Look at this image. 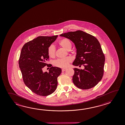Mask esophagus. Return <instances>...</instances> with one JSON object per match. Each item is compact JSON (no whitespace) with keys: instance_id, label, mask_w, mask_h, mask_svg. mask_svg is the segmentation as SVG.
Wrapping results in <instances>:
<instances>
[{"instance_id":"esophagus-1","label":"esophagus","mask_w":125,"mask_h":125,"mask_svg":"<svg viewBox=\"0 0 125 125\" xmlns=\"http://www.w3.org/2000/svg\"><path fill=\"white\" fill-rule=\"evenodd\" d=\"M66 68H63V69H62V72H65V71H66Z\"/></svg>"}]
</instances>
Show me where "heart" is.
<instances>
[{
	"label": "heart",
	"instance_id": "heart-1",
	"mask_svg": "<svg viewBox=\"0 0 125 125\" xmlns=\"http://www.w3.org/2000/svg\"><path fill=\"white\" fill-rule=\"evenodd\" d=\"M59 45L66 51L70 50L72 48V44L70 40L67 38H63L60 40L59 42ZM48 55L50 57H53L55 56V48L54 45H51L48 49ZM72 61V59L70 57H66L63 59H59L53 62L54 66L61 67L65 68L68 66L69 62Z\"/></svg>",
	"mask_w": 125,
	"mask_h": 125
}]
</instances>
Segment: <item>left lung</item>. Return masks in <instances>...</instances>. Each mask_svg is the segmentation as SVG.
Returning a JSON list of instances; mask_svg holds the SVG:
<instances>
[{"label":"left lung","mask_w":125,"mask_h":125,"mask_svg":"<svg viewBox=\"0 0 125 125\" xmlns=\"http://www.w3.org/2000/svg\"><path fill=\"white\" fill-rule=\"evenodd\" d=\"M74 43L76 55L72 65L84 69L74 68L72 80L74 85L82 89L95 87L101 80L104 73L105 57L100 43L96 37L81 30L60 35Z\"/></svg>","instance_id":"left-lung-1"}]
</instances>
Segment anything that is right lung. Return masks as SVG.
I'll return each mask as SVG.
<instances>
[{"instance_id": "right-lung-1", "label": "right lung", "mask_w": 125, "mask_h": 125, "mask_svg": "<svg viewBox=\"0 0 125 125\" xmlns=\"http://www.w3.org/2000/svg\"><path fill=\"white\" fill-rule=\"evenodd\" d=\"M57 37L58 35L39 36L25 43L21 49L19 64L24 83L39 96L53 93L58 85L57 78L61 73V69L58 67H51L49 72L42 71L45 66H50L47 64L48 49Z\"/></svg>"}]
</instances>
